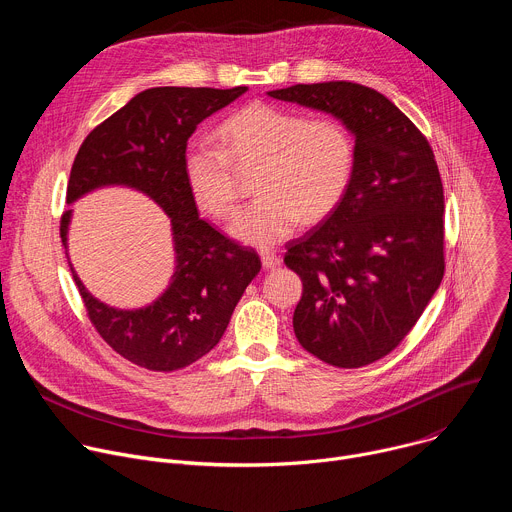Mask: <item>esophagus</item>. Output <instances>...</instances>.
I'll use <instances>...</instances> for the list:
<instances>
[{
    "label": "esophagus",
    "instance_id": "1",
    "mask_svg": "<svg viewBox=\"0 0 512 512\" xmlns=\"http://www.w3.org/2000/svg\"><path fill=\"white\" fill-rule=\"evenodd\" d=\"M261 263L265 269H273L281 263V259L273 251H261Z\"/></svg>",
    "mask_w": 512,
    "mask_h": 512
}]
</instances>
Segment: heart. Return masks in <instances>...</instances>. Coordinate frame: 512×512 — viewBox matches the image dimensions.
<instances>
[{
  "label": "heart",
  "instance_id": "obj_1",
  "mask_svg": "<svg viewBox=\"0 0 512 512\" xmlns=\"http://www.w3.org/2000/svg\"><path fill=\"white\" fill-rule=\"evenodd\" d=\"M218 145L194 139L182 170L196 206L229 218L239 200L237 172L257 170L253 204L231 223V235L269 247L306 225L322 223L344 200L356 166L350 129L336 117L306 119L267 103L243 107L216 129Z\"/></svg>",
  "mask_w": 512,
  "mask_h": 512
}]
</instances>
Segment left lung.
I'll return each mask as SVG.
<instances>
[{
    "label": "left lung",
    "instance_id": "8db88e82",
    "mask_svg": "<svg viewBox=\"0 0 512 512\" xmlns=\"http://www.w3.org/2000/svg\"><path fill=\"white\" fill-rule=\"evenodd\" d=\"M326 111L354 135L356 166L340 206L289 241L302 277L300 344L338 369L387 356L411 332L444 277V186L425 135L385 95L330 81L267 93Z\"/></svg>",
    "mask_w": 512,
    "mask_h": 512
}]
</instances>
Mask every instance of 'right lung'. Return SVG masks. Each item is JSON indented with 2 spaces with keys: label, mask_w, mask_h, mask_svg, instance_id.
<instances>
[{
  "label": "right lung",
  "mask_w": 512,
  "mask_h": 512,
  "mask_svg": "<svg viewBox=\"0 0 512 512\" xmlns=\"http://www.w3.org/2000/svg\"><path fill=\"white\" fill-rule=\"evenodd\" d=\"M247 87H156L135 95L97 125L75 158L66 204L103 186L148 194L172 223L176 271L164 294L145 308L117 310L93 298L72 269L87 314L101 338L148 371L170 373L210 352L223 338L243 291L261 269L259 255L198 216L182 156L196 125L241 97ZM72 210L60 218V239Z\"/></svg>",
  "instance_id": "right-lung-1"
}]
</instances>
